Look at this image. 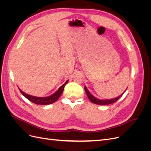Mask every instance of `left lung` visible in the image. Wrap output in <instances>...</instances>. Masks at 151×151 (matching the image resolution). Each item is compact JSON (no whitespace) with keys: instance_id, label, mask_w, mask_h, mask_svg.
<instances>
[{"instance_id":"8db88e82","label":"left lung","mask_w":151,"mask_h":151,"mask_svg":"<svg viewBox=\"0 0 151 151\" xmlns=\"http://www.w3.org/2000/svg\"><path fill=\"white\" fill-rule=\"evenodd\" d=\"M126 89V90H127ZM84 89H85V91L86 93L87 94V96H88V97L89 98V99L90 100V101L92 102L93 103H94L96 104H99V105H105V104H110L111 103H113L116 102L117 100L118 99H120L122 96L123 94V93H124L125 92V91L123 92V93H122L120 96H118L115 98H113V99H104V100H102V99H99L98 98H96V97H94V96L93 94H91V93L89 92V91H88V88H86V86H84Z\"/></svg>"}]
</instances>
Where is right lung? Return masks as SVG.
<instances>
[{"label":"right lung","instance_id":"right-lung-1","mask_svg":"<svg viewBox=\"0 0 151 151\" xmlns=\"http://www.w3.org/2000/svg\"><path fill=\"white\" fill-rule=\"evenodd\" d=\"M68 80H67L64 84H63L61 87H60V88H59L54 94H52L51 96H47V97L34 96H31V95H29V94H28L24 93L23 91H22L21 89H20L19 88V89L20 91V92L21 93V94L23 95L25 98H26L28 100H29V101H31L32 103H33L36 104H40V105L50 104H52L55 101H57L58 99L60 98L62 93H63L64 87L68 83Z\"/></svg>","mask_w":151,"mask_h":151}]
</instances>
